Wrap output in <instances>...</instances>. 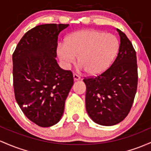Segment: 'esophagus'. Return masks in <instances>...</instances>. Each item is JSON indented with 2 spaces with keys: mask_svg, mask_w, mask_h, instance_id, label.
I'll return each instance as SVG.
<instances>
[{
  "mask_svg": "<svg viewBox=\"0 0 151 151\" xmlns=\"http://www.w3.org/2000/svg\"><path fill=\"white\" fill-rule=\"evenodd\" d=\"M73 79L74 81H78L81 79V76L77 75V74H73Z\"/></svg>",
  "mask_w": 151,
  "mask_h": 151,
  "instance_id": "34e87169",
  "label": "esophagus"
}]
</instances>
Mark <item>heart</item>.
I'll return each mask as SVG.
<instances>
[{"mask_svg": "<svg viewBox=\"0 0 151 151\" xmlns=\"http://www.w3.org/2000/svg\"><path fill=\"white\" fill-rule=\"evenodd\" d=\"M115 35L95 30H83L68 37L65 43L57 45L56 53L63 65L68 68L76 61L89 75H99L111 64L118 50Z\"/></svg>", "mask_w": 151, "mask_h": 151, "instance_id": "1", "label": "heart"}]
</instances>
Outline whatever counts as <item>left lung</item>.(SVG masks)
I'll list each match as a JSON object with an SVG mask.
<instances>
[{"label":"left lung","instance_id":"8db88e82","mask_svg":"<svg viewBox=\"0 0 151 151\" xmlns=\"http://www.w3.org/2000/svg\"><path fill=\"white\" fill-rule=\"evenodd\" d=\"M116 30L121 43L116 60L101 75L83 80L86 111L101 126H114L128 116L138 86L136 53L126 35Z\"/></svg>","mask_w":151,"mask_h":151}]
</instances>
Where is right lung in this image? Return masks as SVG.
<instances>
[{"mask_svg":"<svg viewBox=\"0 0 151 151\" xmlns=\"http://www.w3.org/2000/svg\"><path fill=\"white\" fill-rule=\"evenodd\" d=\"M68 24H43L28 30L13 54L15 97L25 116L40 127L58 123L73 85L70 70L58 64L60 32Z\"/></svg>","mask_w":151,"mask_h":151,"instance_id":"obj_1","label":"right lung"}]
</instances>
